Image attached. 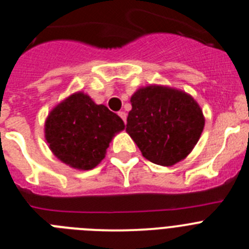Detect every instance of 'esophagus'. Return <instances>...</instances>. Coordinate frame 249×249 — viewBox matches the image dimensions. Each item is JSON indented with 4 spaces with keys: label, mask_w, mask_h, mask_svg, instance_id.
Here are the masks:
<instances>
[{
    "label": "esophagus",
    "mask_w": 249,
    "mask_h": 249,
    "mask_svg": "<svg viewBox=\"0 0 249 249\" xmlns=\"http://www.w3.org/2000/svg\"><path fill=\"white\" fill-rule=\"evenodd\" d=\"M118 115H119V117L124 120V123L126 122V113H125V111H123V110L119 111V113H118Z\"/></svg>",
    "instance_id": "1"
}]
</instances>
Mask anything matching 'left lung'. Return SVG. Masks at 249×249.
Segmentation results:
<instances>
[{
    "label": "left lung",
    "mask_w": 249,
    "mask_h": 249,
    "mask_svg": "<svg viewBox=\"0 0 249 249\" xmlns=\"http://www.w3.org/2000/svg\"><path fill=\"white\" fill-rule=\"evenodd\" d=\"M130 103L126 132L152 163L173 166L198 143L205 117L189 93L169 86L148 85L136 89Z\"/></svg>",
    "instance_id": "8db88e82"
}]
</instances>
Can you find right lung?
Listing matches in <instances>:
<instances>
[{
  "label": "right lung",
  "mask_w": 249,
  "mask_h": 249,
  "mask_svg": "<svg viewBox=\"0 0 249 249\" xmlns=\"http://www.w3.org/2000/svg\"><path fill=\"white\" fill-rule=\"evenodd\" d=\"M124 129L119 115L78 90L51 109L44 124V136L59 161L88 171L101 163L114 136Z\"/></svg>",
  "instance_id": "1"
}]
</instances>
